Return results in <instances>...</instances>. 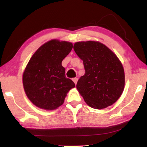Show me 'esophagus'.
<instances>
[{"instance_id":"esophagus-1","label":"esophagus","mask_w":147,"mask_h":147,"mask_svg":"<svg viewBox=\"0 0 147 147\" xmlns=\"http://www.w3.org/2000/svg\"><path fill=\"white\" fill-rule=\"evenodd\" d=\"M77 80H78V79H77V77H76V78H73V79H72V80H73L74 82L75 83V84H76H76H77Z\"/></svg>"}]
</instances>
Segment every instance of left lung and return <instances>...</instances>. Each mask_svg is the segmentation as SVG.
<instances>
[{
	"label": "left lung",
	"instance_id": "obj_1",
	"mask_svg": "<svg viewBox=\"0 0 147 147\" xmlns=\"http://www.w3.org/2000/svg\"><path fill=\"white\" fill-rule=\"evenodd\" d=\"M74 49L84 66L85 74L80 77L76 87L85 102L96 109L112 105L124 88L121 62L111 50L99 42H78Z\"/></svg>",
	"mask_w": 147,
	"mask_h": 147
}]
</instances>
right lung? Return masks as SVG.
Instances as JSON below:
<instances>
[{
	"label": "right lung",
	"mask_w": 147,
	"mask_h": 147,
	"mask_svg": "<svg viewBox=\"0 0 147 147\" xmlns=\"http://www.w3.org/2000/svg\"><path fill=\"white\" fill-rule=\"evenodd\" d=\"M72 47L69 42L51 40L40 46L30 59L23 84L26 96L35 106L47 110L56 109L75 87L72 80L66 77L61 65Z\"/></svg>",
	"instance_id": "1"
}]
</instances>
